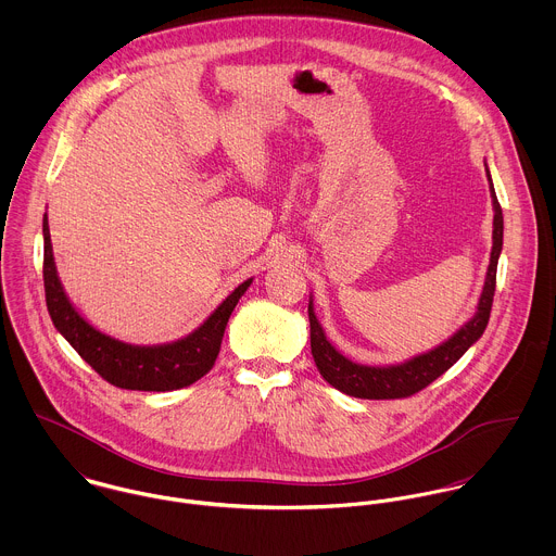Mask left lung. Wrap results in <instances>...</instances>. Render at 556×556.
<instances>
[{
  "label": "left lung",
  "mask_w": 556,
  "mask_h": 556,
  "mask_svg": "<svg viewBox=\"0 0 556 556\" xmlns=\"http://www.w3.org/2000/svg\"><path fill=\"white\" fill-rule=\"evenodd\" d=\"M485 177L492 199V250H490V263L483 280V289L477 302L476 313L469 318L456 333H452L445 342L439 346L415 355L406 362L390 364V366H366L349 359L342 355L325 336L317 315L313 295L308 302V318H311V349L313 357L317 362L320 377L342 394L364 400H392V397H406L417 394L426 386H430L434 379H439L445 370H450L473 344L481 338L490 308L494 298V285H496V265L503 250V212L496 201L494 184L490 177V168L485 164Z\"/></svg>",
  "instance_id": "obj_1"
}]
</instances>
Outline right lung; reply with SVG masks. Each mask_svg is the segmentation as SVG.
Masks as SVG:
<instances>
[{
  "mask_svg": "<svg viewBox=\"0 0 556 556\" xmlns=\"http://www.w3.org/2000/svg\"><path fill=\"white\" fill-rule=\"evenodd\" d=\"M45 236V293L55 329L80 357L111 386L139 392H173L205 377L220 351L225 327L241 295L252 285L243 280L227 300L194 331L164 344H130L93 327L71 302L53 256L49 218H42Z\"/></svg>",
  "mask_w": 556,
  "mask_h": 556,
  "instance_id": "obj_1",
  "label": "right lung"
}]
</instances>
